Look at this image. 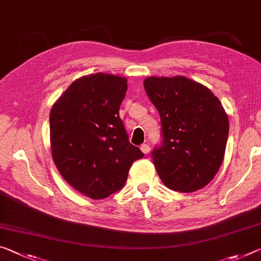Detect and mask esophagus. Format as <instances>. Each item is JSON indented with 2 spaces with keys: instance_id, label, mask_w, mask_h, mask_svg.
Wrapping results in <instances>:
<instances>
[{
  "instance_id": "1",
  "label": "esophagus",
  "mask_w": 261,
  "mask_h": 261,
  "mask_svg": "<svg viewBox=\"0 0 261 261\" xmlns=\"http://www.w3.org/2000/svg\"><path fill=\"white\" fill-rule=\"evenodd\" d=\"M140 150H142L144 154H147V153L150 152V145H148V144H142V145H140Z\"/></svg>"
}]
</instances>
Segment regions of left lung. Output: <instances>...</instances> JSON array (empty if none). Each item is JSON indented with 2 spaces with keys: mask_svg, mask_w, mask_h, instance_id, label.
<instances>
[{
  "mask_svg": "<svg viewBox=\"0 0 261 261\" xmlns=\"http://www.w3.org/2000/svg\"><path fill=\"white\" fill-rule=\"evenodd\" d=\"M161 119V143L151 153L167 188L192 193L220 169L229 136V119L210 89L185 76L144 80Z\"/></svg>",
  "mask_w": 261,
  "mask_h": 261,
  "instance_id": "obj_1",
  "label": "left lung"
}]
</instances>
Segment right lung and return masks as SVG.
Listing matches in <instances>:
<instances>
[{"label":"right lung","instance_id":"1","mask_svg":"<svg viewBox=\"0 0 261 261\" xmlns=\"http://www.w3.org/2000/svg\"><path fill=\"white\" fill-rule=\"evenodd\" d=\"M126 79L96 73L74 81L49 114L57 168L77 192L108 197L124 187L134 161L143 158L119 117Z\"/></svg>","mask_w":261,"mask_h":261}]
</instances>
